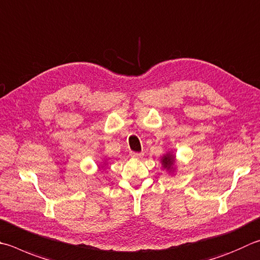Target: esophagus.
Returning a JSON list of instances; mask_svg holds the SVG:
<instances>
[{"mask_svg": "<svg viewBox=\"0 0 260 260\" xmlns=\"http://www.w3.org/2000/svg\"><path fill=\"white\" fill-rule=\"evenodd\" d=\"M129 155H131L132 158H135V159L143 158V153H140V152H131Z\"/></svg>", "mask_w": 260, "mask_h": 260, "instance_id": "obj_1", "label": "esophagus"}]
</instances>
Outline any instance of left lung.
<instances>
[{
	"label": "left lung",
	"instance_id": "8db88e82",
	"mask_svg": "<svg viewBox=\"0 0 260 260\" xmlns=\"http://www.w3.org/2000/svg\"><path fill=\"white\" fill-rule=\"evenodd\" d=\"M160 164L161 167L166 171L169 175H175L177 167H176V155L173 150H168L166 153H164L160 157Z\"/></svg>",
	"mask_w": 260,
	"mask_h": 260
}]
</instances>
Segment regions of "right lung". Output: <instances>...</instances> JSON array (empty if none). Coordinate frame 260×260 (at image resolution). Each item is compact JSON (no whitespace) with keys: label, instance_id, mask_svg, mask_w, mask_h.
Returning a JSON list of instances; mask_svg holds the SVG:
<instances>
[{"label":"right lung","instance_id":"add662e5","mask_svg":"<svg viewBox=\"0 0 260 260\" xmlns=\"http://www.w3.org/2000/svg\"><path fill=\"white\" fill-rule=\"evenodd\" d=\"M108 165V159L106 158V159H103L102 160V166H101V168H105L106 166Z\"/></svg>","mask_w":260,"mask_h":260}]
</instances>
